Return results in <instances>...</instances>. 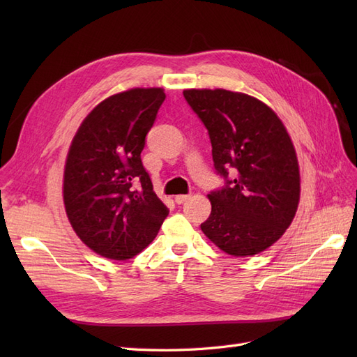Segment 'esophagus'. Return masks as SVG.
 <instances>
[{"label":"esophagus","mask_w":357,"mask_h":357,"mask_svg":"<svg viewBox=\"0 0 357 357\" xmlns=\"http://www.w3.org/2000/svg\"><path fill=\"white\" fill-rule=\"evenodd\" d=\"M189 198H190V195H177L176 197V202L177 204H183V202H186Z\"/></svg>","instance_id":"obj_1"}]
</instances>
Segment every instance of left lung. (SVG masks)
<instances>
[{
    "instance_id": "obj_1",
    "label": "left lung",
    "mask_w": 357,
    "mask_h": 357,
    "mask_svg": "<svg viewBox=\"0 0 357 357\" xmlns=\"http://www.w3.org/2000/svg\"><path fill=\"white\" fill-rule=\"evenodd\" d=\"M183 95L207 128L215 172L225 178L222 189L210 192L211 214L202 232L236 257L264 252L286 232L299 202V165L283 122L245 93L186 89Z\"/></svg>"
}]
</instances>
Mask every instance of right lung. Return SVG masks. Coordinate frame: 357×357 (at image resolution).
<instances>
[{
    "instance_id": "obj_1",
    "label": "right lung",
    "mask_w": 357,
    "mask_h": 357,
    "mask_svg": "<svg viewBox=\"0 0 357 357\" xmlns=\"http://www.w3.org/2000/svg\"><path fill=\"white\" fill-rule=\"evenodd\" d=\"M165 100L160 88L109 96L75 132L63 171V204L79 238L125 261L155 240L169 210L143 167L146 135Z\"/></svg>"
}]
</instances>
